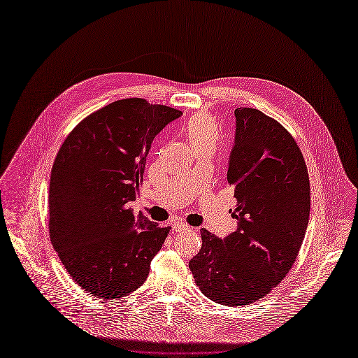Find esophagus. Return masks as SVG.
<instances>
[{
    "instance_id": "1",
    "label": "esophagus",
    "mask_w": 358,
    "mask_h": 358,
    "mask_svg": "<svg viewBox=\"0 0 358 358\" xmlns=\"http://www.w3.org/2000/svg\"><path fill=\"white\" fill-rule=\"evenodd\" d=\"M172 228H173V231H176V232H182V231H189V229H190V227H189L187 224L180 222V221H175V222L172 224Z\"/></svg>"
}]
</instances>
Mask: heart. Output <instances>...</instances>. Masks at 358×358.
Wrapping results in <instances>:
<instances>
[{"label":"heart","mask_w":358,"mask_h":358,"mask_svg":"<svg viewBox=\"0 0 358 358\" xmlns=\"http://www.w3.org/2000/svg\"><path fill=\"white\" fill-rule=\"evenodd\" d=\"M183 131L194 150L204 145H215L218 140V129L214 119L201 112L187 120Z\"/></svg>","instance_id":"1"}]
</instances>
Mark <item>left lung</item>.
I'll return each mask as SVG.
<instances>
[{
  "label": "left lung",
  "mask_w": 358,
  "mask_h": 358,
  "mask_svg": "<svg viewBox=\"0 0 358 358\" xmlns=\"http://www.w3.org/2000/svg\"><path fill=\"white\" fill-rule=\"evenodd\" d=\"M235 144L227 179L238 229L220 239L201 229V249L189 262L210 299L242 306L266 296L289 271L309 220L308 169L294 137L252 108L235 109Z\"/></svg>",
  "instance_id": "obj_1"
}]
</instances>
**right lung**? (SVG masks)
Returning a JSON list of instances; mask_svg holds the SVG:
<instances>
[{
    "label": "right lung",
    "instance_id": "obj_1",
    "mask_svg": "<svg viewBox=\"0 0 358 358\" xmlns=\"http://www.w3.org/2000/svg\"><path fill=\"white\" fill-rule=\"evenodd\" d=\"M180 110L143 98L112 102L81 120L55 159L49 234L73 280L98 298H122L144 284L169 227L130 201L143 182L155 136Z\"/></svg>",
    "mask_w": 358,
    "mask_h": 358
}]
</instances>
